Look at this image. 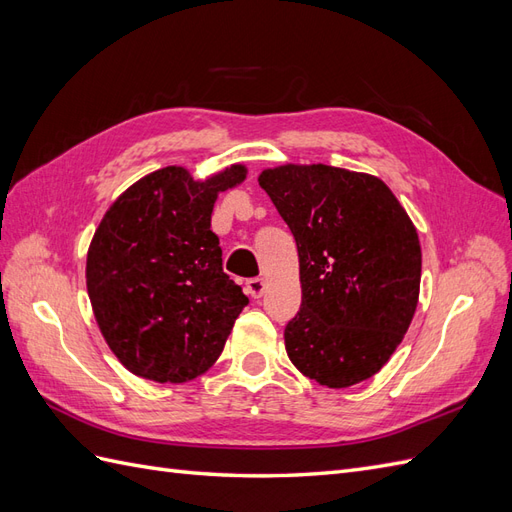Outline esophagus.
Returning <instances> with one entry per match:
<instances>
[{"instance_id":"1","label":"esophagus","mask_w":512,"mask_h":512,"mask_svg":"<svg viewBox=\"0 0 512 512\" xmlns=\"http://www.w3.org/2000/svg\"><path fill=\"white\" fill-rule=\"evenodd\" d=\"M265 280H262V277H250V280L245 282V292L250 294V297H254V299H258V297H262V292H265Z\"/></svg>"}]
</instances>
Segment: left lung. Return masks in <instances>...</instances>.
I'll return each mask as SVG.
<instances>
[{
	"instance_id": "1",
	"label": "left lung",
	"mask_w": 512,
	"mask_h": 512,
	"mask_svg": "<svg viewBox=\"0 0 512 512\" xmlns=\"http://www.w3.org/2000/svg\"><path fill=\"white\" fill-rule=\"evenodd\" d=\"M260 188L299 250L301 309L284 329L301 374L346 389L404 339L421 286V245L399 200L371 175L327 164L262 170Z\"/></svg>"
}]
</instances>
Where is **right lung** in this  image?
I'll use <instances>...</instances> for the list:
<instances>
[{
  "label": "right lung",
  "instance_id": "1",
  "mask_svg": "<svg viewBox=\"0 0 512 512\" xmlns=\"http://www.w3.org/2000/svg\"><path fill=\"white\" fill-rule=\"evenodd\" d=\"M243 179L239 164L205 183L166 166L106 211L89 245L87 290L106 344L132 374L185 382L222 354L250 299L222 269L211 211Z\"/></svg>",
  "mask_w": 512,
  "mask_h": 512
}]
</instances>
